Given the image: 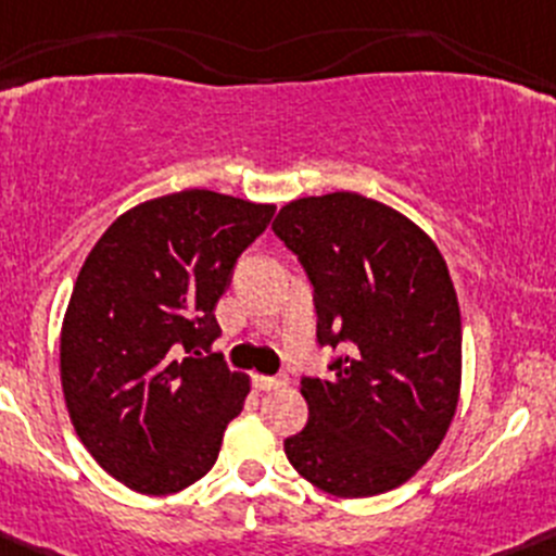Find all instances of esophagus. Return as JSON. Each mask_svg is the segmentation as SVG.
<instances>
[{
  "instance_id": "34e87169",
  "label": "esophagus",
  "mask_w": 556,
  "mask_h": 556,
  "mask_svg": "<svg viewBox=\"0 0 556 556\" xmlns=\"http://www.w3.org/2000/svg\"><path fill=\"white\" fill-rule=\"evenodd\" d=\"M254 382H256V388H260V391H278V388H283L286 382V377H267V375H256L254 377Z\"/></svg>"
}]
</instances>
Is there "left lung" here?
<instances>
[{
	"mask_svg": "<svg viewBox=\"0 0 556 556\" xmlns=\"http://www.w3.org/2000/svg\"><path fill=\"white\" fill-rule=\"evenodd\" d=\"M273 232L313 286L329 380L302 377L307 426L291 466L340 497L404 484L447 433L460 391V307L442 254L377 200L331 192L283 205Z\"/></svg>",
	"mask_w": 556,
	"mask_h": 556,
	"instance_id": "left-lung-1",
	"label": "left lung"
}]
</instances>
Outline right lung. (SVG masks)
<instances>
[{"label": "right lung", "mask_w": 556, "mask_h": 556, "mask_svg": "<svg viewBox=\"0 0 556 556\" xmlns=\"http://www.w3.org/2000/svg\"><path fill=\"white\" fill-rule=\"evenodd\" d=\"M273 214L174 192L119 216L85 260L61 329V382L79 442L125 488L168 495L216 463L249 380L204 356L222 334L214 307Z\"/></svg>", "instance_id": "1"}]
</instances>
